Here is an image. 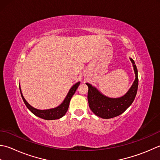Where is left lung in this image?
Listing matches in <instances>:
<instances>
[{"label":"left lung","mask_w":160,"mask_h":160,"mask_svg":"<svg viewBox=\"0 0 160 160\" xmlns=\"http://www.w3.org/2000/svg\"><path fill=\"white\" fill-rule=\"evenodd\" d=\"M130 59L133 65L135 80L124 96L116 98H109L103 95L92 84L86 83L89 88L87 95L89 106L91 110L98 117L102 118L116 117L123 113L133 102L138 89V71L134 61L132 58Z\"/></svg>","instance_id":"1"}]
</instances>
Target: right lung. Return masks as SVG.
Listing matches in <instances>:
<instances>
[{
  "label": "right lung",
  "mask_w": 160,
  "mask_h": 160,
  "mask_svg": "<svg viewBox=\"0 0 160 160\" xmlns=\"http://www.w3.org/2000/svg\"><path fill=\"white\" fill-rule=\"evenodd\" d=\"M80 82H78L75 84L74 85L71 87L69 90V92H68L67 96H66V98H64V101L62 102L59 106H58V107H56L55 108H52V109H43V110L37 109L36 108L32 107V106H31L29 103L26 101V99L24 98V97L21 93L20 87H19V89H20L21 97L22 98H23L24 103L26 104V107L28 108V109H29L32 114L37 116V117L42 118L43 119H45V120H55V119H59V118H62L63 116L65 115L66 113H67L72 96H73L75 92H76V91L78 89V86L80 85Z\"/></svg>",
  "instance_id": "add662e5"
}]
</instances>
